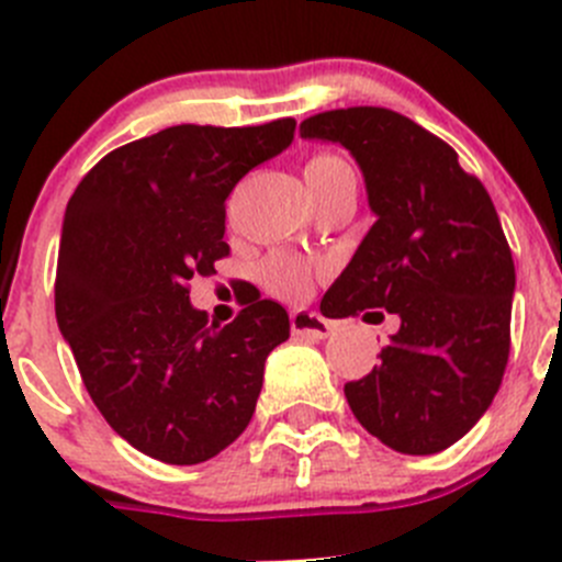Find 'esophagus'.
<instances>
[{
    "label": "esophagus",
    "mask_w": 562,
    "mask_h": 562,
    "mask_svg": "<svg viewBox=\"0 0 562 562\" xmlns=\"http://www.w3.org/2000/svg\"><path fill=\"white\" fill-rule=\"evenodd\" d=\"M291 331L296 337L326 339L331 334V323L317 313H310V310H296V313H291Z\"/></svg>",
    "instance_id": "esophagus-1"
}]
</instances>
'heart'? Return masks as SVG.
<instances>
[{
  "instance_id": "b5f03b06",
  "label": "heart",
  "mask_w": 562,
  "mask_h": 562,
  "mask_svg": "<svg viewBox=\"0 0 562 562\" xmlns=\"http://www.w3.org/2000/svg\"><path fill=\"white\" fill-rule=\"evenodd\" d=\"M348 162L339 160L337 155H313L307 162H304V181H307L310 192H317L323 184L334 179L339 173H348ZM313 277L315 269L310 260L299 258L293 252H277L266 255L263 260L258 263V280L271 296L282 299V302H302L304 296L313 288Z\"/></svg>"
}]
</instances>
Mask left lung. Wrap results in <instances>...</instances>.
Listing matches in <instances>:
<instances>
[{
  "mask_svg": "<svg viewBox=\"0 0 562 562\" xmlns=\"http://www.w3.org/2000/svg\"><path fill=\"white\" fill-rule=\"evenodd\" d=\"M302 138L345 146L375 212L321 313L400 317L381 364L345 383L350 411L389 449L438 454L484 416L512 350L517 274L495 203L446 140L389 108L315 113Z\"/></svg>",
  "mask_w": 562,
  "mask_h": 562,
  "instance_id": "left-lung-1",
  "label": "left lung"
}]
</instances>
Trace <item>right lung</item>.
<instances>
[{
    "label": "right lung",
    "mask_w": 562,
    "mask_h": 562,
    "mask_svg": "<svg viewBox=\"0 0 562 562\" xmlns=\"http://www.w3.org/2000/svg\"><path fill=\"white\" fill-rule=\"evenodd\" d=\"M293 130V119L176 124L105 155L67 203L56 323L98 411L140 454L206 462L252 418L288 313L258 293L228 326H209L187 282L231 252L225 198Z\"/></svg>",
    "instance_id": "1"
}]
</instances>
